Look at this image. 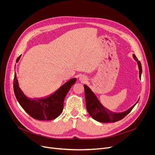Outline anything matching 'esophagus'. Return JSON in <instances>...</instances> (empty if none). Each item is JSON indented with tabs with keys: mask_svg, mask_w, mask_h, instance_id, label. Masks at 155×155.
<instances>
[{
	"mask_svg": "<svg viewBox=\"0 0 155 155\" xmlns=\"http://www.w3.org/2000/svg\"><path fill=\"white\" fill-rule=\"evenodd\" d=\"M86 77H84V76H83V75H81L80 77V80H81V81H84L85 80H86Z\"/></svg>",
	"mask_w": 155,
	"mask_h": 155,
	"instance_id": "esophagus-1",
	"label": "esophagus"
}]
</instances>
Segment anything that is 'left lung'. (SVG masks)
Instances as JSON below:
<instances>
[{
  "mask_svg": "<svg viewBox=\"0 0 155 155\" xmlns=\"http://www.w3.org/2000/svg\"><path fill=\"white\" fill-rule=\"evenodd\" d=\"M134 59L137 62L139 69V77H141L142 74V65L139 61H138L137 57L135 54H133ZM84 94L86 99V105L87 112L89 113L90 116L96 121L102 123H115L116 121H120L124 118L127 114H129L131 110L136 105L134 104L126 111L120 113L115 114L112 113L109 110L105 108L99 102L95 95L91 91V90L86 85H84Z\"/></svg>",
  "mask_w": 155,
  "mask_h": 155,
  "instance_id": "obj_1",
  "label": "left lung"
}]
</instances>
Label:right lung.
Instances as JSON below:
<instances>
[{
	"label": "right lung",
	"instance_id": "obj_1",
	"mask_svg": "<svg viewBox=\"0 0 155 155\" xmlns=\"http://www.w3.org/2000/svg\"><path fill=\"white\" fill-rule=\"evenodd\" d=\"M21 56L17 59L18 62ZM77 78H72L66 82L51 96L37 101L28 99L20 90L18 80L15 74L13 90L17 101L25 111L33 118L38 120H51L61 115L64 108V101Z\"/></svg>",
	"mask_w": 155,
	"mask_h": 155
}]
</instances>
